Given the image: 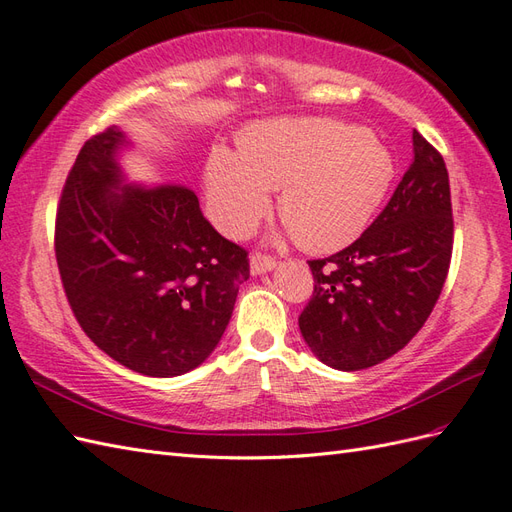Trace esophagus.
Masks as SVG:
<instances>
[{
    "instance_id": "34e87169",
    "label": "esophagus",
    "mask_w": 512,
    "mask_h": 512,
    "mask_svg": "<svg viewBox=\"0 0 512 512\" xmlns=\"http://www.w3.org/2000/svg\"><path fill=\"white\" fill-rule=\"evenodd\" d=\"M275 266H277V261L272 259V257H268V255L255 253V255L251 257V272H253L255 277H257V275H266V272L275 270Z\"/></svg>"
}]
</instances>
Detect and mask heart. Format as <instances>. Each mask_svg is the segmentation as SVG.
I'll return each instance as SVG.
<instances>
[{
  "mask_svg": "<svg viewBox=\"0 0 512 512\" xmlns=\"http://www.w3.org/2000/svg\"><path fill=\"white\" fill-rule=\"evenodd\" d=\"M395 157L375 135L329 117H283L242 130L237 152L213 146L207 216L231 237L251 233L279 189V216L305 251L358 240L395 181Z\"/></svg>",
  "mask_w": 512,
  "mask_h": 512,
  "instance_id": "b5f03b06",
  "label": "heart"
}]
</instances>
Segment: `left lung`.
<instances>
[{
    "label": "left lung",
    "instance_id": "obj_1",
    "mask_svg": "<svg viewBox=\"0 0 512 512\" xmlns=\"http://www.w3.org/2000/svg\"><path fill=\"white\" fill-rule=\"evenodd\" d=\"M412 163L358 240L310 261L314 294L299 316L307 347L336 371L388 360L417 336L447 279L454 220L445 161L414 130Z\"/></svg>",
    "mask_w": 512,
    "mask_h": 512
}]
</instances>
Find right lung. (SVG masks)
I'll list each match as a JSON object with an SVG mask.
<instances>
[{
    "label": "right lung",
    "mask_w": 512,
    "mask_h": 512,
    "mask_svg": "<svg viewBox=\"0 0 512 512\" xmlns=\"http://www.w3.org/2000/svg\"><path fill=\"white\" fill-rule=\"evenodd\" d=\"M130 148L120 126L82 146L56 213V261L95 347L135 373L176 377L218 347L251 272L244 248L202 218L194 189L128 181Z\"/></svg>",
    "instance_id": "right-lung-1"
}]
</instances>
